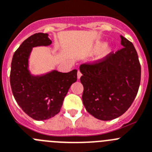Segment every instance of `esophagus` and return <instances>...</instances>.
Segmentation results:
<instances>
[{"instance_id":"1","label":"esophagus","mask_w":152,"mask_h":152,"mask_svg":"<svg viewBox=\"0 0 152 152\" xmlns=\"http://www.w3.org/2000/svg\"><path fill=\"white\" fill-rule=\"evenodd\" d=\"M77 76H78V79H80V77L82 76V73L79 70H78L77 72Z\"/></svg>"}]
</instances>
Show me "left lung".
I'll return each mask as SVG.
<instances>
[{"label":"left lung","mask_w":152,"mask_h":152,"mask_svg":"<svg viewBox=\"0 0 152 152\" xmlns=\"http://www.w3.org/2000/svg\"><path fill=\"white\" fill-rule=\"evenodd\" d=\"M123 48L80 66L83 102L95 118L110 120L133 102L141 81V65L133 44L120 35Z\"/></svg>","instance_id":"8db88e82"}]
</instances>
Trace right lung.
I'll return each mask as SVG.
<instances>
[{"label": "right lung", "mask_w": 152, "mask_h": 152, "mask_svg": "<svg viewBox=\"0 0 152 152\" xmlns=\"http://www.w3.org/2000/svg\"><path fill=\"white\" fill-rule=\"evenodd\" d=\"M51 42L47 33L34 34L20 45L11 62L10 81L13 96L22 110L36 120H48L59 113L69 87L77 80L76 69L53 71L38 77L29 74L28 58L32 48Z\"/></svg>", "instance_id": "right-lung-1"}]
</instances>
